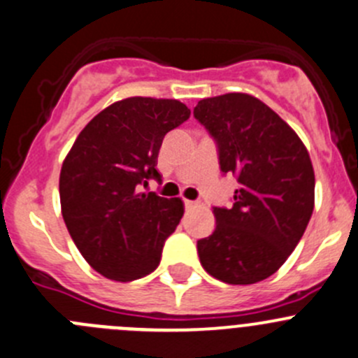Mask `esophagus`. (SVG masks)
Returning a JSON list of instances; mask_svg holds the SVG:
<instances>
[{"instance_id":"obj_1","label":"esophagus","mask_w":358,"mask_h":358,"mask_svg":"<svg viewBox=\"0 0 358 358\" xmlns=\"http://www.w3.org/2000/svg\"><path fill=\"white\" fill-rule=\"evenodd\" d=\"M185 207L186 210H192V209H196V207H200V203L195 202V200H185Z\"/></svg>"}]
</instances>
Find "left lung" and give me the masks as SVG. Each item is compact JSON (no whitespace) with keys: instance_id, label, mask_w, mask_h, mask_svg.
<instances>
[{"instance_id":"left-lung-1","label":"left lung","mask_w":358,"mask_h":358,"mask_svg":"<svg viewBox=\"0 0 358 358\" xmlns=\"http://www.w3.org/2000/svg\"><path fill=\"white\" fill-rule=\"evenodd\" d=\"M216 141L221 172L237 176L234 206L214 207L216 228L196 243L200 264L228 285L274 274L299 244L315 207L311 158L290 126L246 93L200 100L193 110Z\"/></svg>"}]
</instances>
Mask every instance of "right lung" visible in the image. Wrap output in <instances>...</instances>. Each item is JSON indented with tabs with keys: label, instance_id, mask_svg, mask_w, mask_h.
<instances>
[{
	"label": "right lung",
	"instance_id": "add662e5",
	"mask_svg": "<svg viewBox=\"0 0 358 358\" xmlns=\"http://www.w3.org/2000/svg\"><path fill=\"white\" fill-rule=\"evenodd\" d=\"M189 114L177 100L115 101L87 122L64 158L63 220L80 255L105 278L126 283L158 267L185 203L142 186L162 181L156 163L163 137Z\"/></svg>",
	"mask_w": 358,
	"mask_h": 358
}]
</instances>
